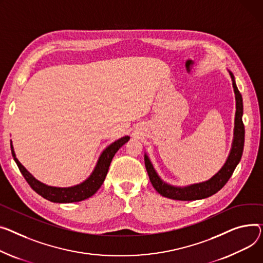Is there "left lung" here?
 Instances as JSON below:
<instances>
[{
  "label": "left lung",
  "mask_w": 263,
  "mask_h": 263,
  "mask_svg": "<svg viewBox=\"0 0 263 263\" xmlns=\"http://www.w3.org/2000/svg\"><path fill=\"white\" fill-rule=\"evenodd\" d=\"M231 77L233 79V86L236 94V104H237V111H236V119H235V137L233 148L231 150L229 159H227L224 166L221 170L215 174V176L206 182L194 184L184 188L180 187H173L171 185L166 184L163 182L160 177L157 176L152 164L150 163L148 156L145 155V166L148 172V176L150 182L154 189L159 192V194L165 198L172 199V200H179V201H195L200 199H205L211 197L217 192L227 183L230 178L233 176V173L239 164L244 146V125L242 121V114H243V102L242 96L239 92L238 87L235 82V77L232 72H230Z\"/></svg>",
  "instance_id": "8db88e82"
}]
</instances>
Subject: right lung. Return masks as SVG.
<instances>
[{"label":"right lung","mask_w":263,"mask_h":263,"mask_svg":"<svg viewBox=\"0 0 263 263\" xmlns=\"http://www.w3.org/2000/svg\"><path fill=\"white\" fill-rule=\"evenodd\" d=\"M129 138H130L129 136L121 137L118 139V141L114 142L108 148H106V150L101 153L99 160L97 162V165L90 176V178L86 179L83 183L79 185H76L73 187H67V188L47 186L34 179L31 174L21 165V163L17 161L11 143H10V148H11L13 160L16 163L17 167H19L22 176L24 177L26 182L29 184V186L36 191L38 195L54 203H73V202L83 201L87 198L92 197L100 188L104 179L107 177L110 164L112 162V159L114 157L115 153L118 151V149L122 145L126 144L129 141Z\"/></svg>","instance_id":"obj_1"}]
</instances>
